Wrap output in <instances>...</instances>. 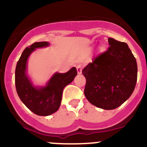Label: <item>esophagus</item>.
Returning <instances> with one entry per match:
<instances>
[{"mask_svg": "<svg viewBox=\"0 0 147 147\" xmlns=\"http://www.w3.org/2000/svg\"><path fill=\"white\" fill-rule=\"evenodd\" d=\"M76 68H77V71H78V74L82 73V70L83 68V66L82 65H78L76 66Z\"/></svg>", "mask_w": 147, "mask_h": 147, "instance_id": "34e87169", "label": "esophagus"}]
</instances>
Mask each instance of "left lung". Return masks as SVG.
<instances>
[{
    "instance_id": "1",
    "label": "left lung",
    "mask_w": 147,
    "mask_h": 147,
    "mask_svg": "<svg viewBox=\"0 0 147 147\" xmlns=\"http://www.w3.org/2000/svg\"><path fill=\"white\" fill-rule=\"evenodd\" d=\"M107 50L84 69V95L91 104L111 110L129 98L137 80V64L127 43L108 38Z\"/></svg>"
}]
</instances>
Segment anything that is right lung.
<instances>
[{"instance_id": "right-lung-1", "label": "right lung", "mask_w": 147, "mask_h": 147, "mask_svg": "<svg viewBox=\"0 0 147 147\" xmlns=\"http://www.w3.org/2000/svg\"><path fill=\"white\" fill-rule=\"evenodd\" d=\"M49 45L48 42H36L26 47L18 62L15 73L16 91L20 100L31 112L39 116H48L58 110L63 89L78 74L73 67L65 73L53 74L45 86L34 85L27 74L28 57L37 48Z\"/></svg>"}]
</instances>
